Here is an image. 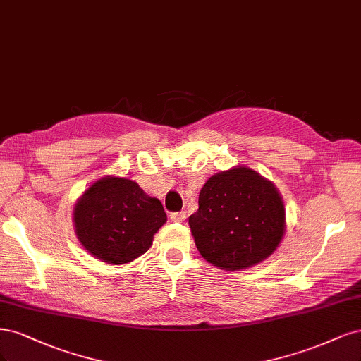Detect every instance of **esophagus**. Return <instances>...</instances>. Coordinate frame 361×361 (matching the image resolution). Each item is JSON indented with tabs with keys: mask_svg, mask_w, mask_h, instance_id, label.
I'll use <instances>...</instances> for the list:
<instances>
[{
	"mask_svg": "<svg viewBox=\"0 0 361 361\" xmlns=\"http://www.w3.org/2000/svg\"><path fill=\"white\" fill-rule=\"evenodd\" d=\"M172 222H183V220L185 219V213L184 212H173L169 214Z\"/></svg>",
	"mask_w": 361,
	"mask_h": 361,
	"instance_id": "esophagus-1",
	"label": "esophagus"
}]
</instances>
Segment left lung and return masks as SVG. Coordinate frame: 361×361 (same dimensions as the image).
Masks as SVG:
<instances>
[{"label":"left lung","mask_w":361,"mask_h":361,"mask_svg":"<svg viewBox=\"0 0 361 361\" xmlns=\"http://www.w3.org/2000/svg\"><path fill=\"white\" fill-rule=\"evenodd\" d=\"M189 217L202 257L222 270L247 269L269 258L285 231V208L274 185L250 168L219 172L204 184Z\"/></svg>","instance_id":"8db88e82"}]
</instances>
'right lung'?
Returning a JSON list of instances; mask_svg holds the SVG:
<instances>
[{"instance_id":"obj_1","label":"right lung","mask_w":361,"mask_h":361,"mask_svg":"<svg viewBox=\"0 0 361 361\" xmlns=\"http://www.w3.org/2000/svg\"><path fill=\"white\" fill-rule=\"evenodd\" d=\"M73 220L80 244L91 255L108 264H126L149 249L166 213L135 181L106 177L85 190Z\"/></svg>"}]
</instances>
